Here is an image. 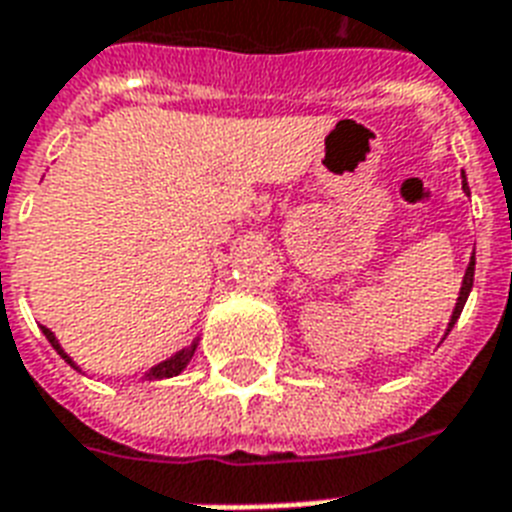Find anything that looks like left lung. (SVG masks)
<instances>
[{
  "label": "left lung",
  "mask_w": 512,
  "mask_h": 512,
  "mask_svg": "<svg viewBox=\"0 0 512 512\" xmlns=\"http://www.w3.org/2000/svg\"><path fill=\"white\" fill-rule=\"evenodd\" d=\"M462 177H465V172H462ZM462 191L470 193L468 188V180H462ZM473 273H476V252H473V257H470V263H468V271H465V279H462V287H460V297H457V305H454V311H452V319H449V329H446V335L452 332V327L457 324V319H460V313L462 308H465V303H468V295H470V289H473Z\"/></svg>",
  "instance_id": "left-lung-1"
}]
</instances>
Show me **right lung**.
Instances as JSON below:
<instances>
[{
  "mask_svg": "<svg viewBox=\"0 0 512 512\" xmlns=\"http://www.w3.org/2000/svg\"><path fill=\"white\" fill-rule=\"evenodd\" d=\"M42 332H44V337H47V340H50V345L55 350H58L60 353V358H66L68 364L74 366V369H79V366L74 364V361H71V356H68L66 350L60 348V342H58V337L52 335L50 329L47 327H42ZM196 345H199V342L193 340L191 345H188V348H183V350H177L175 356H170L167 358V361H162V364H156L154 369H151V372L146 374V380H164V377H175V374H180L185 369V366H188V361H191V356H193V350H196Z\"/></svg>",
  "mask_w": 512,
  "mask_h": 512,
  "instance_id": "1",
  "label": "right lung"
}]
</instances>
